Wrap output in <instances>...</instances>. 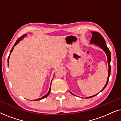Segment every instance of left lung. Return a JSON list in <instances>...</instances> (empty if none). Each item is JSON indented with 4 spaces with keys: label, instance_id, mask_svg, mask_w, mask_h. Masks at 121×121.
I'll return each instance as SVG.
<instances>
[{
    "label": "left lung",
    "instance_id": "8db88e82",
    "mask_svg": "<svg viewBox=\"0 0 121 121\" xmlns=\"http://www.w3.org/2000/svg\"><path fill=\"white\" fill-rule=\"evenodd\" d=\"M91 34L92 35L91 39V40H90V43L94 44H95V45H97V46H99V47H100L101 48L102 50L105 52V53L107 56V63H108V77H107V80L106 83L105 85L104 86L103 89H102V90L100 91V92H101L105 88L106 86L107 85V84H108L109 77H110V73H111V65H110L111 53H110V50H109V49L108 48V47H107L106 44V41L105 40V39H104V37H102V36L101 35L99 32H95V31H94H94H92ZM70 92L73 95L76 96L75 95H74V94H73L72 92L70 91ZM98 94H96V95H95L91 96L86 97V99L91 98V97H93L97 95Z\"/></svg>",
    "mask_w": 121,
    "mask_h": 121
}]
</instances>
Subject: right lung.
<instances>
[{
	"mask_svg": "<svg viewBox=\"0 0 121 121\" xmlns=\"http://www.w3.org/2000/svg\"><path fill=\"white\" fill-rule=\"evenodd\" d=\"M27 36V34H25V35H22V36H21L19 38V39H17V40L16 41V42H15V43L14 44V46H13V48H12V49H11V51H10V54H9V57H8V65H9V58H10V54H11V52H13V49H14V47L16 45H17V44L19 43L20 42V41L22 40V39H24V38L25 37H26V36ZM52 82H51V85H50V87H49V91H48V93L47 94H46L44 96H43V97H41V98H39V99H36V100H34V101H38V100H42V99H44V98H46V97H47L49 95V93H50V91H51V84H52Z\"/></svg>",
	"mask_w": 121,
	"mask_h": 121,
	"instance_id": "obj_1",
	"label": "right lung"
}]
</instances>
